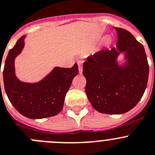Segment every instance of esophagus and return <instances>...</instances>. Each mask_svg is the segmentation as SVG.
<instances>
[{"label": "esophagus", "mask_w": 155, "mask_h": 155, "mask_svg": "<svg viewBox=\"0 0 155 155\" xmlns=\"http://www.w3.org/2000/svg\"><path fill=\"white\" fill-rule=\"evenodd\" d=\"M83 61L82 60H78L77 61L78 63V70H79V73L81 74L82 71H83V68H82V64H83Z\"/></svg>", "instance_id": "esophagus-1"}]
</instances>
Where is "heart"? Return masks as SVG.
Instances as JSON below:
<instances>
[{"label": "heart", "mask_w": 155, "mask_h": 155, "mask_svg": "<svg viewBox=\"0 0 155 155\" xmlns=\"http://www.w3.org/2000/svg\"><path fill=\"white\" fill-rule=\"evenodd\" d=\"M106 40H107V38H106Z\"/></svg>", "instance_id": "b5f03b06"}]
</instances>
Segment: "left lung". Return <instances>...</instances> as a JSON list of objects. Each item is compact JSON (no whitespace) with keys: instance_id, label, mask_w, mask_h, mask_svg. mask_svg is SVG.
Wrapping results in <instances>:
<instances>
[{"instance_id":"8db88e82","label":"left lung","mask_w":155,"mask_h":155,"mask_svg":"<svg viewBox=\"0 0 155 155\" xmlns=\"http://www.w3.org/2000/svg\"><path fill=\"white\" fill-rule=\"evenodd\" d=\"M114 29L116 46L90 55L83 64L87 98L95 110L108 114H124L135 107L144 94L149 75L144 46L129 31ZM120 53L124 59L120 62L117 58Z\"/></svg>"}]
</instances>
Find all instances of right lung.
<instances>
[{
	"label": "right lung",
	"instance_id": "add662e5",
	"mask_svg": "<svg viewBox=\"0 0 155 155\" xmlns=\"http://www.w3.org/2000/svg\"><path fill=\"white\" fill-rule=\"evenodd\" d=\"M25 38L21 37L8 52L3 71L5 92L11 104L25 117L41 119L55 116L63 108L65 95L78 74V67L76 63L71 68L55 67L39 81H21L15 74V62L25 48Z\"/></svg>",
	"mask_w": 155,
	"mask_h": 155
}]
</instances>
